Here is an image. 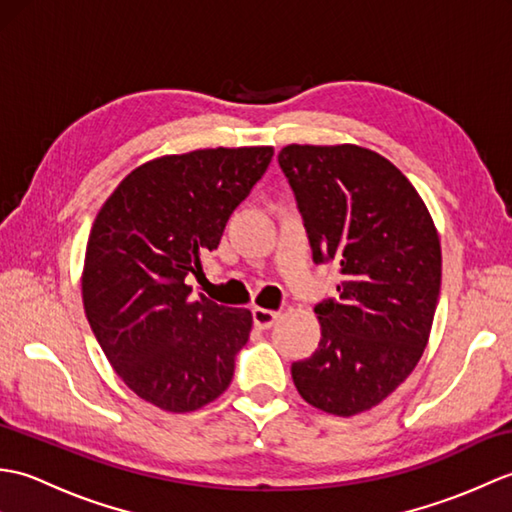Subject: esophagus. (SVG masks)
<instances>
[{
	"label": "esophagus",
	"mask_w": 512,
	"mask_h": 512,
	"mask_svg": "<svg viewBox=\"0 0 512 512\" xmlns=\"http://www.w3.org/2000/svg\"><path fill=\"white\" fill-rule=\"evenodd\" d=\"M279 319V312L275 310H266V308H253V321L259 330H268L273 328L275 321Z\"/></svg>",
	"instance_id": "obj_1"
}]
</instances>
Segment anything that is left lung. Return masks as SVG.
Instances as JSON below:
<instances>
[{
	"mask_svg": "<svg viewBox=\"0 0 512 512\" xmlns=\"http://www.w3.org/2000/svg\"><path fill=\"white\" fill-rule=\"evenodd\" d=\"M279 167L314 264L341 266L336 299L317 303L321 341L292 363L301 398L334 416L383 402L427 347L442 279L440 237L413 184L356 145H288Z\"/></svg>",
	"mask_w": 512,
	"mask_h": 512,
	"instance_id": "obj_1",
	"label": "left lung"
}]
</instances>
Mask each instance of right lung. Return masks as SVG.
Instances as JSON below:
<instances>
[{"instance_id": "1", "label": "right lung", "mask_w": 512, "mask_h": 512, "mask_svg": "<svg viewBox=\"0 0 512 512\" xmlns=\"http://www.w3.org/2000/svg\"><path fill=\"white\" fill-rule=\"evenodd\" d=\"M273 147L198 149L134 169L101 206L83 266V308L136 396L187 413L231 385L253 314L191 297L189 275L264 176Z\"/></svg>"}]
</instances>
